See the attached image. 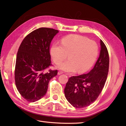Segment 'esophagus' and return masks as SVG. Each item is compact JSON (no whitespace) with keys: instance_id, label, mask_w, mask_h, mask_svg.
Wrapping results in <instances>:
<instances>
[{"instance_id":"obj_1","label":"esophagus","mask_w":126,"mask_h":126,"mask_svg":"<svg viewBox=\"0 0 126 126\" xmlns=\"http://www.w3.org/2000/svg\"><path fill=\"white\" fill-rule=\"evenodd\" d=\"M63 73L62 71H59L58 72V75H61V74H62Z\"/></svg>"}]
</instances>
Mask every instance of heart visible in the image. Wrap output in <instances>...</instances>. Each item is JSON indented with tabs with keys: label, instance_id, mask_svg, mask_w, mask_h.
I'll list each match as a JSON object with an SVG mask.
<instances>
[{
	"label": "heart",
	"instance_id": "1",
	"mask_svg": "<svg viewBox=\"0 0 126 126\" xmlns=\"http://www.w3.org/2000/svg\"><path fill=\"white\" fill-rule=\"evenodd\" d=\"M98 53L97 43L77 34L64 37L61 44L54 43L50 48V55L55 64L60 63L68 55V60L59 64L57 68L69 73L86 72L94 64Z\"/></svg>",
	"mask_w": 126,
	"mask_h": 126
}]
</instances>
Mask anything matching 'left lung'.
I'll return each instance as SVG.
<instances>
[{
	"label": "left lung",
	"mask_w": 126,
	"mask_h": 126,
	"mask_svg": "<svg viewBox=\"0 0 126 126\" xmlns=\"http://www.w3.org/2000/svg\"><path fill=\"white\" fill-rule=\"evenodd\" d=\"M100 56L89 73L69 79L64 89L66 100L77 108L89 106L98 97L107 78L109 57L107 48L100 40Z\"/></svg>",
	"instance_id": "1"
}]
</instances>
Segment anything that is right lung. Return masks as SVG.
<instances>
[{
	"mask_svg": "<svg viewBox=\"0 0 126 126\" xmlns=\"http://www.w3.org/2000/svg\"><path fill=\"white\" fill-rule=\"evenodd\" d=\"M57 30L41 28L26 36L16 58L15 79L19 93L26 101L34 102L46 94L50 80L57 70L45 69L51 65L50 46Z\"/></svg>",
	"mask_w": 126,
	"mask_h": 126,
	"instance_id": "1",
	"label": "right lung"
}]
</instances>
